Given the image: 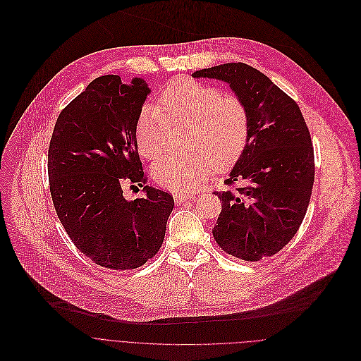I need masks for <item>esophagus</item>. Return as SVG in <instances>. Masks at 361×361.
I'll use <instances>...</instances> for the list:
<instances>
[{"instance_id":"1","label":"esophagus","mask_w":361,"mask_h":361,"mask_svg":"<svg viewBox=\"0 0 361 361\" xmlns=\"http://www.w3.org/2000/svg\"><path fill=\"white\" fill-rule=\"evenodd\" d=\"M173 197H175V202H176L178 204H180V203H183V202L188 200V199H193L195 196H193L192 193H175Z\"/></svg>"}]
</instances>
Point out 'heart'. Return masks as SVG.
<instances>
[{
  "instance_id": "obj_1",
  "label": "heart",
  "mask_w": 361,
  "mask_h": 361,
  "mask_svg": "<svg viewBox=\"0 0 361 361\" xmlns=\"http://www.w3.org/2000/svg\"><path fill=\"white\" fill-rule=\"evenodd\" d=\"M247 123L246 106L238 97L180 77L161 91L158 108L142 109L135 129L136 147L142 157L155 159L165 148L171 125L192 126V152L166 154L152 165V176L159 185L189 192L214 166L226 171L239 159Z\"/></svg>"
}]
</instances>
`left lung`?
Listing matches in <instances>:
<instances>
[{
	"mask_svg": "<svg viewBox=\"0 0 361 361\" xmlns=\"http://www.w3.org/2000/svg\"><path fill=\"white\" fill-rule=\"evenodd\" d=\"M193 78L229 84L247 111V139L225 180L236 192H214L222 212L212 233L222 250L257 262L298 233L314 182L310 132L299 105L264 74L243 62L196 71Z\"/></svg>",
	"mask_w": 361,
	"mask_h": 361,
	"instance_id": "obj_1",
	"label": "left lung"
}]
</instances>
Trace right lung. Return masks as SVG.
<instances>
[{"instance_id": "obj_1", "label": "right lung", "mask_w": 361, "mask_h": 361, "mask_svg": "<svg viewBox=\"0 0 361 361\" xmlns=\"http://www.w3.org/2000/svg\"><path fill=\"white\" fill-rule=\"evenodd\" d=\"M151 90L142 78L94 80L59 114L48 149V179L58 218L92 262L130 270L162 246L172 195L147 183L136 147V122ZM146 196L128 201L123 183Z\"/></svg>"}]
</instances>
